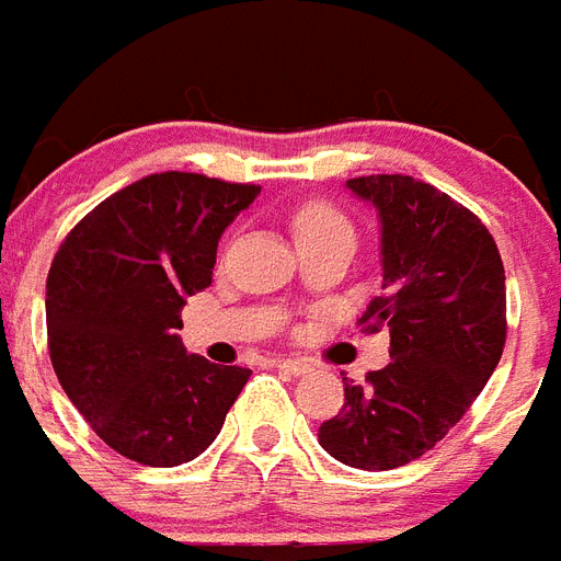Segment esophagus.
I'll use <instances>...</instances> for the list:
<instances>
[{
    "label": "esophagus",
    "mask_w": 561,
    "mask_h": 561,
    "mask_svg": "<svg viewBox=\"0 0 561 561\" xmlns=\"http://www.w3.org/2000/svg\"><path fill=\"white\" fill-rule=\"evenodd\" d=\"M276 368H282V371H288V375L299 377V375H308L313 368V359L308 357H279L276 359Z\"/></svg>",
    "instance_id": "obj_1"
}]
</instances>
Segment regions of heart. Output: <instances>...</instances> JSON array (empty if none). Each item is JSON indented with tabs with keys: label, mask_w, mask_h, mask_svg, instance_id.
Instances as JSON below:
<instances>
[{
	"label": "heart",
	"mask_w": 561,
	"mask_h": 561,
	"mask_svg": "<svg viewBox=\"0 0 561 561\" xmlns=\"http://www.w3.org/2000/svg\"><path fill=\"white\" fill-rule=\"evenodd\" d=\"M296 244L328 239V236H352L348 218L328 202H305L294 209Z\"/></svg>",
	"instance_id": "heart-1"
}]
</instances>
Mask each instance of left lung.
<instances>
[{
	"mask_svg": "<svg viewBox=\"0 0 561 561\" xmlns=\"http://www.w3.org/2000/svg\"><path fill=\"white\" fill-rule=\"evenodd\" d=\"M380 216L383 294L359 317L389 328L391 363L366 383L343 377L345 403L320 444L357 470L421 458L461 421L507 340L504 265L476 213L412 175L345 181Z\"/></svg>",
	"mask_w": 561,
	"mask_h": 561,
	"instance_id": "obj_1",
	"label": "left lung"
}]
</instances>
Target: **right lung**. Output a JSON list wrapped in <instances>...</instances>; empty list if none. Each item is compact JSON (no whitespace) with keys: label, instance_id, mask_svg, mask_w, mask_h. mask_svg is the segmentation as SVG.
Listing matches in <instances>:
<instances>
[{"label":"right lung","instance_id":"right-lung-1","mask_svg":"<svg viewBox=\"0 0 561 561\" xmlns=\"http://www.w3.org/2000/svg\"><path fill=\"white\" fill-rule=\"evenodd\" d=\"M262 193L158 172L108 195L66 236L45 282L48 352L91 430L144 467L198 458L250 368L186 354V296L209 288L218 239Z\"/></svg>","mask_w":561,"mask_h":561}]
</instances>
